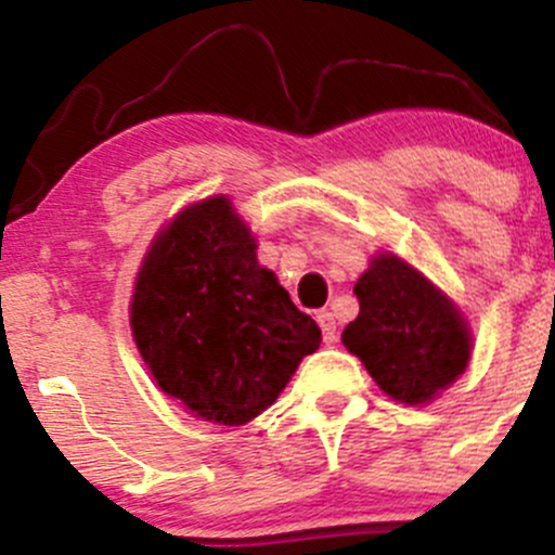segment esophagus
Masks as SVG:
<instances>
[{
    "instance_id": "1",
    "label": "esophagus",
    "mask_w": 555,
    "mask_h": 555,
    "mask_svg": "<svg viewBox=\"0 0 555 555\" xmlns=\"http://www.w3.org/2000/svg\"><path fill=\"white\" fill-rule=\"evenodd\" d=\"M317 322H319V327H322L324 344L333 346L335 340H338V327H335V317H333V313H330V311H319L317 313Z\"/></svg>"
}]
</instances>
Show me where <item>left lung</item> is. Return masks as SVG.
Masks as SVG:
<instances>
[{
	"label": "left lung",
	"instance_id": "obj_1",
	"mask_svg": "<svg viewBox=\"0 0 555 555\" xmlns=\"http://www.w3.org/2000/svg\"><path fill=\"white\" fill-rule=\"evenodd\" d=\"M354 295L360 317L340 338L391 400L422 405L462 376L473 349L467 322L416 268L384 251L357 279Z\"/></svg>",
	"mask_w": 555,
	"mask_h": 555
}]
</instances>
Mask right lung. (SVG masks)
Segmentation results:
<instances>
[{"mask_svg":"<svg viewBox=\"0 0 555 555\" xmlns=\"http://www.w3.org/2000/svg\"><path fill=\"white\" fill-rule=\"evenodd\" d=\"M131 330L155 384L204 422L273 405L322 330L298 311L225 195L179 211L139 268Z\"/></svg>","mask_w":555,"mask_h":555,"instance_id":"1","label":"right lung"}]
</instances>
